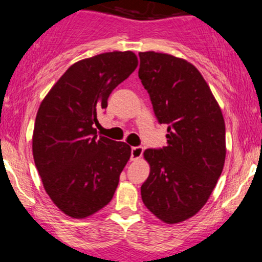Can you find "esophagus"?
Wrapping results in <instances>:
<instances>
[{
    "label": "esophagus",
    "instance_id": "1",
    "mask_svg": "<svg viewBox=\"0 0 262 262\" xmlns=\"http://www.w3.org/2000/svg\"><path fill=\"white\" fill-rule=\"evenodd\" d=\"M141 155H143V148L141 146H133L132 148V154H130V159L133 161L138 160V159L141 158Z\"/></svg>",
    "mask_w": 262,
    "mask_h": 262
}]
</instances>
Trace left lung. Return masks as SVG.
Instances as JSON below:
<instances>
[{
  "mask_svg": "<svg viewBox=\"0 0 262 262\" xmlns=\"http://www.w3.org/2000/svg\"><path fill=\"white\" fill-rule=\"evenodd\" d=\"M139 79L167 145L146 149L150 173L141 200L155 217L176 224L206 204L224 167L225 123L221 107L196 66L170 54L139 53Z\"/></svg>",
  "mask_w": 262,
  "mask_h": 262,
  "instance_id": "8db88e82",
  "label": "left lung"
}]
</instances>
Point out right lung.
Wrapping results in <instances>:
<instances>
[{"label": "right lung", "mask_w": 262, "mask_h": 262, "mask_svg": "<svg viewBox=\"0 0 262 262\" xmlns=\"http://www.w3.org/2000/svg\"><path fill=\"white\" fill-rule=\"evenodd\" d=\"M138 66L133 52L98 54L71 65L39 106L33 130L35 166L45 192L71 218L111 202L130 158L124 141L97 137L93 124L110 95Z\"/></svg>", "instance_id": "right-lung-1"}]
</instances>
